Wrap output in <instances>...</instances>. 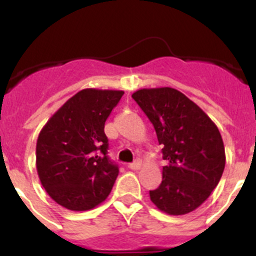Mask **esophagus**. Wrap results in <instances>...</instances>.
Instances as JSON below:
<instances>
[{
    "label": "esophagus",
    "mask_w": 256,
    "mask_h": 256,
    "mask_svg": "<svg viewBox=\"0 0 256 256\" xmlns=\"http://www.w3.org/2000/svg\"><path fill=\"white\" fill-rule=\"evenodd\" d=\"M128 168L132 169V170H138V169L142 168V162L140 160H135L134 163L128 164Z\"/></svg>",
    "instance_id": "obj_1"
}]
</instances>
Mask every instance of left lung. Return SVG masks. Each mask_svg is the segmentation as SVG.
I'll use <instances>...</instances> for the list:
<instances>
[{"mask_svg": "<svg viewBox=\"0 0 256 256\" xmlns=\"http://www.w3.org/2000/svg\"><path fill=\"white\" fill-rule=\"evenodd\" d=\"M132 98L163 145V180L150 190L152 204L168 214L194 211L210 197L225 169V146L214 121L182 92L144 88Z\"/></svg>", "mask_w": 256, "mask_h": 256, "instance_id": "1", "label": "left lung"}]
</instances>
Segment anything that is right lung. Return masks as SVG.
<instances>
[{"label": "right lung", "instance_id": "add662e5", "mask_svg": "<svg viewBox=\"0 0 256 256\" xmlns=\"http://www.w3.org/2000/svg\"><path fill=\"white\" fill-rule=\"evenodd\" d=\"M122 94V90H80L40 131L38 174L48 194L60 206L87 211L111 192L118 166L107 156L104 122Z\"/></svg>", "mask_w": 256, "mask_h": 256}]
</instances>
